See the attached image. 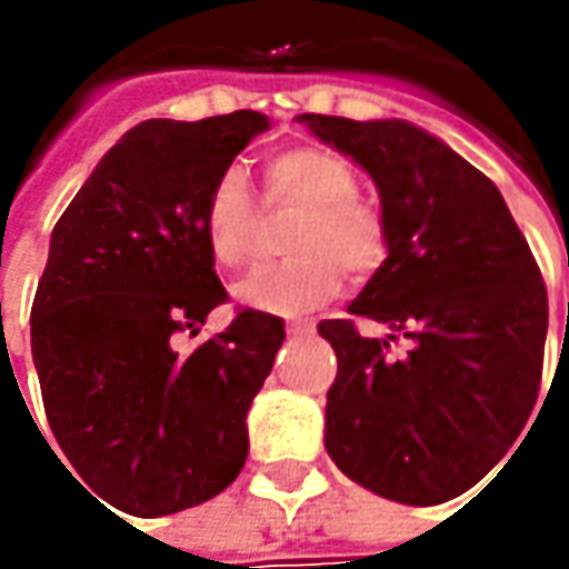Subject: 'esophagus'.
I'll return each instance as SVG.
<instances>
[{"label":"esophagus","mask_w":569,"mask_h":569,"mask_svg":"<svg viewBox=\"0 0 569 569\" xmlns=\"http://www.w3.org/2000/svg\"><path fill=\"white\" fill-rule=\"evenodd\" d=\"M313 332V326L310 322H295V326H288V336H295V339H300V336H310Z\"/></svg>","instance_id":"obj_1"}]
</instances>
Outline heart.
Here are the masks:
<instances>
[{"label":"heart","instance_id":"obj_1","mask_svg":"<svg viewBox=\"0 0 569 569\" xmlns=\"http://www.w3.org/2000/svg\"><path fill=\"white\" fill-rule=\"evenodd\" d=\"M266 202L300 208L288 252L281 266H266L247 274L233 297L259 313L307 317L345 288V272L367 281L377 274L389 252V233L382 211L358 196V173L341 154L300 144L272 154L262 167ZM202 233L218 266L240 269L256 252L259 208L247 180L228 170L208 189L202 206Z\"/></svg>","mask_w":569,"mask_h":569}]
</instances>
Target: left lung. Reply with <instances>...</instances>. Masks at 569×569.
Returning a JSON list of instances; mask_svg holds the SVG:
<instances>
[{"label": "left lung", "instance_id": "8db88e82", "mask_svg": "<svg viewBox=\"0 0 569 569\" xmlns=\"http://www.w3.org/2000/svg\"><path fill=\"white\" fill-rule=\"evenodd\" d=\"M380 192L389 256L348 307L392 329L363 339L322 319L339 373L326 449L351 481L430 507L475 488L513 447L538 399L548 291L500 189L405 120L300 113ZM399 331L405 356L391 355Z\"/></svg>", "mask_w": 569, "mask_h": 569}]
</instances>
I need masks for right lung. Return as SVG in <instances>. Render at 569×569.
I'll return each mask as SVG.
<instances>
[{
    "label": "right lung",
    "mask_w": 569,
    "mask_h": 569,
    "mask_svg": "<svg viewBox=\"0 0 569 569\" xmlns=\"http://www.w3.org/2000/svg\"><path fill=\"white\" fill-rule=\"evenodd\" d=\"M269 126L256 110L139 122L56 221L31 310L33 367L56 443L122 513L206 503L247 462V411L284 322L243 310L187 355L173 336H196L228 300L202 206Z\"/></svg>",
    "instance_id": "obj_1"
}]
</instances>
